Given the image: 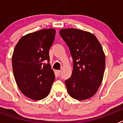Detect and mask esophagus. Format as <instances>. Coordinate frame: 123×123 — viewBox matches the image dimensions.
Here are the masks:
<instances>
[{
	"mask_svg": "<svg viewBox=\"0 0 123 123\" xmlns=\"http://www.w3.org/2000/svg\"><path fill=\"white\" fill-rule=\"evenodd\" d=\"M56 73L58 75H60V74L61 73V70H56Z\"/></svg>",
	"mask_w": 123,
	"mask_h": 123,
	"instance_id": "1",
	"label": "esophagus"
}]
</instances>
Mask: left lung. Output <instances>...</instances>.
<instances>
[{
    "label": "left lung",
    "instance_id": "left-lung-1",
    "mask_svg": "<svg viewBox=\"0 0 123 123\" xmlns=\"http://www.w3.org/2000/svg\"><path fill=\"white\" fill-rule=\"evenodd\" d=\"M60 34L73 59L72 75L65 81L68 94L78 100L91 98L104 78L105 55L102 45L93 34L81 29H62Z\"/></svg>",
    "mask_w": 123,
    "mask_h": 123
}]
</instances>
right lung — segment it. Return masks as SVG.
Returning a JSON list of instances; mask_svg holds the SVG:
<instances>
[{
	"instance_id": "add662e5",
	"label": "right lung",
	"mask_w": 123,
	"mask_h": 123,
	"mask_svg": "<svg viewBox=\"0 0 123 123\" xmlns=\"http://www.w3.org/2000/svg\"><path fill=\"white\" fill-rule=\"evenodd\" d=\"M53 28L41 29L24 36L12 55V68L18 88L26 97L34 100L45 98L55 80L49 63L50 47L55 39Z\"/></svg>"
}]
</instances>
